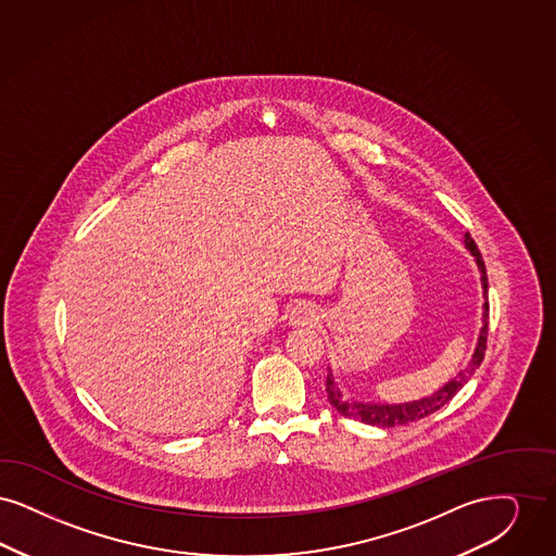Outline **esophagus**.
<instances>
[{"label":"esophagus","mask_w":556,"mask_h":556,"mask_svg":"<svg viewBox=\"0 0 556 556\" xmlns=\"http://www.w3.org/2000/svg\"><path fill=\"white\" fill-rule=\"evenodd\" d=\"M319 315L312 303H296L290 312V324L292 326H314Z\"/></svg>","instance_id":"1"}]
</instances>
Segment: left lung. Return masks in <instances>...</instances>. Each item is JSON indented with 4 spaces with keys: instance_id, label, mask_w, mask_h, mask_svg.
<instances>
[{
    "instance_id": "obj_1",
    "label": "left lung",
    "mask_w": 556,
    "mask_h": 556,
    "mask_svg": "<svg viewBox=\"0 0 556 556\" xmlns=\"http://www.w3.org/2000/svg\"><path fill=\"white\" fill-rule=\"evenodd\" d=\"M465 249L473 255V262L480 269V280H482L483 305H482V328L478 334V342L473 349V355L469 363L460 369L459 374L448 380L442 388H438L432 394L409 401V403H365V401H355V399H346L340 392L339 384L334 380L332 369L328 367V378H326V392H328V401L340 415L351 417V419H359L367 426H378V428H394V426H407L417 419H424L428 415H432L434 410L444 407L460 388L467 384V380L476 374V369L483 362V353H485V339H488V276H485V266H483L482 253L478 251L476 242L469 237V232L463 237Z\"/></svg>"
}]
</instances>
